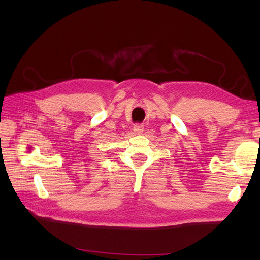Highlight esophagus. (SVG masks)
<instances>
[{"label": "esophagus", "mask_w": 260, "mask_h": 260, "mask_svg": "<svg viewBox=\"0 0 260 260\" xmlns=\"http://www.w3.org/2000/svg\"><path fill=\"white\" fill-rule=\"evenodd\" d=\"M133 131H135L136 135H142V133H143V125L136 124L135 127H133Z\"/></svg>", "instance_id": "obj_1"}]
</instances>
